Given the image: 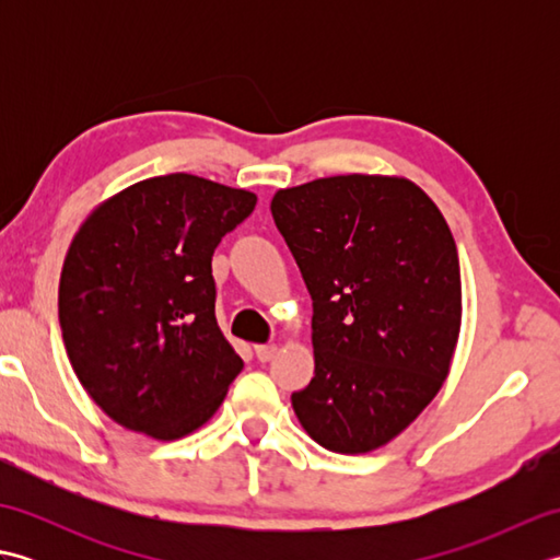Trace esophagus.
Listing matches in <instances>:
<instances>
[{
    "instance_id": "esophagus-1",
    "label": "esophagus",
    "mask_w": 560,
    "mask_h": 560,
    "mask_svg": "<svg viewBox=\"0 0 560 560\" xmlns=\"http://www.w3.org/2000/svg\"><path fill=\"white\" fill-rule=\"evenodd\" d=\"M255 355H257V361L267 363L273 359V355H277V347H273V343H257Z\"/></svg>"
}]
</instances>
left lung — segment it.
I'll list each match as a JSON object with an SVG mask.
<instances>
[{
  "label": "left lung",
  "instance_id": "left-lung-1",
  "mask_svg": "<svg viewBox=\"0 0 560 560\" xmlns=\"http://www.w3.org/2000/svg\"><path fill=\"white\" fill-rule=\"evenodd\" d=\"M271 217L313 299L315 377L291 404L315 443H389L443 387L462 323L443 213L404 177L335 175L279 189Z\"/></svg>",
  "mask_w": 560,
  "mask_h": 560
}]
</instances>
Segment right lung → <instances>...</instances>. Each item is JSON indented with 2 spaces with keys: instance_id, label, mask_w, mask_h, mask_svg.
I'll list each match as a JSON object with an SVG mask.
<instances>
[{
  "instance_id": "obj_1",
  "label": "right lung",
  "mask_w": 560,
  "mask_h": 560,
  "mask_svg": "<svg viewBox=\"0 0 560 560\" xmlns=\"http://www.w3.org/2000/svg\"><path fill=\"white\" fill-rule=\"evenodd\" d=\"M257 205L171 173L91 213L59 279V327L91 399L129 431L177 440L207 423L243 359L217 325L213 249Z\"/></svg>"
}]
</instances>
